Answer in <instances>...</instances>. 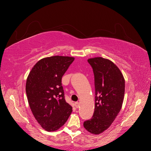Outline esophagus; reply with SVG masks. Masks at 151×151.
<instances>
[{"label":"esophagus","instance_id":"obj_1","mask_svg":"<svg viewBox=\"0 0 151 151\" xmlns=\"http://www.w3.org/2000/svg\"><path fill=\"white\" fill-rule=\"evenodd\" d=\"M74 105H75V107L77 108H78V107L79 106V103L78 102H76L75 104H74Z\"/></svg>","mask_w":151,"mask_h":151}]
</instances>
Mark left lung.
<instances>
[{
  "instance_id": "left-lung-1",
  "label": "left lung",
  "mask_w": 151,
  "mask_h": 151,
  "mask_svg": "<svg viewBox=\"0 0 151 151\" xmlns=\"http://www.w3.org/2000/svg\"><path fill=\"white\" fill-rule=\"evenodd\" d=\"M93 70L95 108L93 116L84 122L89 132L99 134L108 129L119 113L125 94V79L118 67L102 57L88 60Z\"/></svg>"
}]
</instances>
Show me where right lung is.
<instances>
[{"label":"right lung","mask_w":151,"mask_h":151,"mask_svg":"<svg viewBox=\"0 0 151 151\" xmlns=\"http://www.w3.org/2000/svg\"><path fill=\"white\" fill-rule=\"evenodd\" d=\"M74 57L53 56L41 59L26 80V92L35 119L48 132L65 124L72 108L65 99L62 78Z\"/></svg>","instance_id":"add662e5"}]
</instances>
